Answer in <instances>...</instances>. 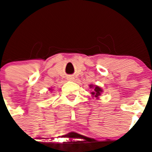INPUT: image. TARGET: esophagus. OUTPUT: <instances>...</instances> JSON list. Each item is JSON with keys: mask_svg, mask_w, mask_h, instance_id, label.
Here are the masks:
<instances>
[{"mask_svg": "<svg viewBox=\"0 0 152 152\" xmlns=\"http://www.w3.org/2000/svg\"><path fill=\"white\" fill-rule=\"evenodd\" d=\"M67 79H68L69 81H73L74 78H73V76H69V77H67Z\"/></svg>", "mask_w": 152, "mask_h": 152, "instance_id": "1", "label": "esophagus"}]
</instances>
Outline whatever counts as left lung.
I'll use <instances>...</instances> for the list:
<instances>
[{
	"label": "left lung",
	"mask_w": 152,
	"mask_h": 152,
	"mask_svg": "<svg viewBox=\"0 0 152 152\" xmlns=\"http://www.w3.org/2000/svg\"><path fill=\"white\" fill-rule=\"evenodd\" d=\"M93 91L91 92L92 96L93 97H96L97 99H99V96H101V93H102V89L99 86H93V85H90V88H93Z\"/></svg>",
	"instance_id": "left-lung-1"
}]
</instances>
